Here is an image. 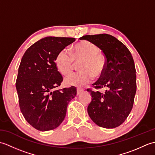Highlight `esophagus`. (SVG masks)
I'll use <instances>...</instances> for the list:
<instances>
[{
	"label": "esophagus",
	"mask_w": 155,
	"mask_h": 155,
	"mask_svg": "<svg viewBox=\"0 0 155 155\" xmlns=\"http://www.w3.org/2000/svg\"><path fill=\"white\" fill-rule=\"evenodd\" d=\"M77 94H79L80 93H81L82 92H83L84 89L83 88H77Z\"/></svg>",
	"instance_id": "obj_1"
}]
</instances>
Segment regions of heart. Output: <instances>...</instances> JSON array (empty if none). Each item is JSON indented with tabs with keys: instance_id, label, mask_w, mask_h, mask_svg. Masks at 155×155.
Returning a JSON list of instances; mask_svg holds the SVG:
<instances>
[{
	"instance_id": "1",
	"label": "heart",
	"mask_w": 155,
	"mask_h": 155,
	"mask_svg": "<svg viewBox=\"0 0 155 155\" xmlns=\"http://www.w3.org/2000/svg\"><path fill=\"white\" fill-rule=\"evenodd\" d=\"M99 49L91 42L82 41L74 46L72 54L67 49L60 51L55 58V64L58 71L63 75L71 74L75 62H81V71L69 75L64 83L68 86L83 87L93 79L94 75L99 77L106 68V58L98 52Z\"/></svg>"
}]
</instances>
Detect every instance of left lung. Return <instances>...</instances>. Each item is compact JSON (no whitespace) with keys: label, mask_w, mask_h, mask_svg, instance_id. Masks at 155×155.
Segmentation results:
<instances>
[{"label":"left lung","mask_w":155,"mask_h":155,"mask_svg":"<svg viewBox=\"0 0 155 155\" xmlns=\"http://www.w3.org/2000/svg\"><path fill=\"white\" fill-rule=\"evenodd\" d=\"M79 39L96 45L107 62L103 73L93 84L97 91L87 89L92 95L88 115L98 126L116 128L127 119L133 107L137 91L133 58L126 46L112 35H85ZM103 87L107 88L104 94L98 91Z\"/></svg>","instance_id":"8db88e82"}]
</instances>
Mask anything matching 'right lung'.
Masks as SVG:
<instances>
[{
  "label": "right lung",
  "mask_w": 155,
  "mask_h": 155,
  "mask_svg": "<svg viewBox=\"0 0 155 155\" xmlns=\"http://www.w3.org/2000/svg\"><path fill=\"white\" fill-rule=\"evenodd\" d=\"M74 41V38H43L31 45L21 59L16 82L20 109L38 130L58 127L64 119L68 103L77 95L74 87L54 91L63 81L55 58Z\"/></svg>",
  "instance_id": "obj_1"
}]
</instances>
